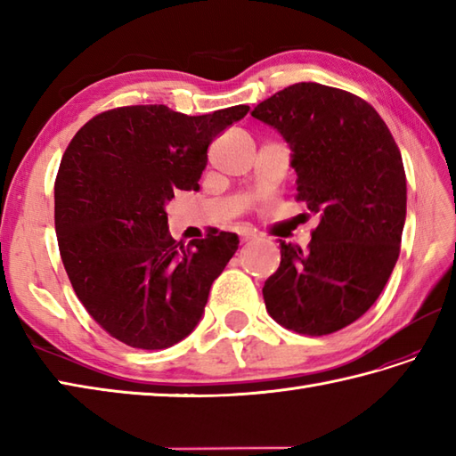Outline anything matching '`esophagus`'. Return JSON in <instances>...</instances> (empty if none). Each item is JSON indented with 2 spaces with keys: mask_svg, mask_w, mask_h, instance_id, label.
Wrapping results in <instances>:
<instances>
[{
  "mask_svg": "<svg viewBox=\"0 0 456 456\" xmlns=\"http://www.w3.org/2000/svg\"><path fill=\"white\" fill-rule=\"evenodd\" d=\"M255 239H256L255 233H245L243 237H240V240H243V243H250V240H255Z\"/></svg>",
  "mask_w": 456,
  "mask_h": 456,
  "instance_id": "obj_1",
  "label": "esophagus"
}]
</instances>
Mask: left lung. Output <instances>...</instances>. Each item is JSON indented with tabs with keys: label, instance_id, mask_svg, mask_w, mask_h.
<instances>
[{
	"label": "left lung",
	"instance_id": "obj_1",
	"mask_svg": "<svg viewBox=\"0 0 456 456\" xmlns=\"http://www.w3.org/2000/svg\"><path fill=\"white\" fill-rule=\"evenodd\" d=\"M292 149L297 200L319 213L307 250L280 240L266 312L302 335H329L364 315L400 256L405 172L398 144L370 103L299 82L253 110Z\"/></svg>",
	"mask_w": 456,
	"mask_h": 456
}]
</instances>
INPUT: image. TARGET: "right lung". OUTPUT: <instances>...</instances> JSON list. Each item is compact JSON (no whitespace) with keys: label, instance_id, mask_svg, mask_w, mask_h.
<instances>
[{"label":"right lung","instance_id":"1","mask_svg":"<svg viewBox=\"0 0 456 456\" xmlns=\"http://www.w3.org/2000/svg\"><path fill=\"white\" fill-rule=\"evenodd\" d=\"M247 111L127 105L95 115L68 144L54 182L58 248L86 312L118 341L159 351L200 323L239 237L221 231L183 247L168 233L167 203L200 190L211 141Z\"/></svg>","mask_w":456,"mask_h":456}]
</instances>
